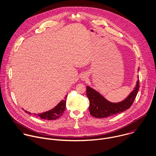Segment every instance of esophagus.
<instances>
[{"label": "esophagus", "instance_id": "esophagus-1", "mask_svg": "<svg viewBox=\"0 0 156 156\" xmlns=\"http://www.w3.org/2000/svg\"><path fill=\"white\" fill-rule=\"evenodd\" d=\"M87 78H88V75L87 73H83L80 76V79L82 80H85L86 79H87Z\"/></svg>", "mask_w": 156, "mask_h": 156}]
</instances>
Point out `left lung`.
I'll return each mask as SVG.
<instances>
[{
    "label": "left lung",
    "instance_id": "left-lung-1",
    "mask_svg": "<svg viewBox=\"0 0 156 156\" xmlns=\"http://www.w3.org/2000/svg\"><path fill=\"white\" fill-rule=\"evenodd\" d=\"M138 90L139 80L138 79L133 90L124 100L112 102L106 99L96 90L87 86V96L90 101L89 111L91 115L98 118H107L127 110L133 102Z\"/></svg>",
    "mask_w": 156,
    "mask_h": 156
}]
</instances>
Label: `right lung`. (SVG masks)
<instances>
[{"mask_svg":"<svg viewBox=\"0 0 156 156\" xmlns=\"http://www.w3.org/2000/svg\"><path fill=\"white\" fill-rule=\"evenodd\" d=\"M67 98V95L65 96L64 98V99L62 100L55 107H54L53 108L44 112L43 113H34V116L36 117H39L41 119H47V120H55L58 118H60L63 113H64V111L65 110L66 107V99ZM26 113H27L28 114L30 115L31 113L25 110L24 108H23Z\"/></svg>","mask_w":156,"mask_h":156,"instance_id":"obj_1","label":"right lung"}]
</instances>
